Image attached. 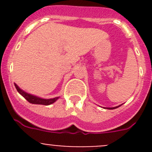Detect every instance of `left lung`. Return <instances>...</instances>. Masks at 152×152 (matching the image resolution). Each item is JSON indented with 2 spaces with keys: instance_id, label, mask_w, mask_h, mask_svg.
I'll list each match as a JSON object with an SVG mask.
<instances>
[{
  "instance_id": "8db88e82",
  "label": "left lung",
  "mask_w": 152,
  "mask_h": 152,
  "mask_svg": "<svg viewBox=\"0 0 152 152\" xmlns=\"http://www.w3.org/2000/svg\"><path fill=\"white\" fill-rule=\"evenodd\" d=\"M118 107H119V106H118V107H111V108H108V109H110V110H114V109L118 108Z\"/></svg>"
}]
</instances>
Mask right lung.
<instances>
[{"label": "right lung", "instance_id": "add662e5", "mask_svg": "<svg viewBox=\"0 0 152 152\" xmlns=\"http://www.w3.org/2000/svg\"><path fill=\"white\" fill-rule=\"evenodd\" d=\"M15 87H16L17 90L18 91V93H20V95H22L29 102V103L31 104H42V105H49L51 104L54 103L59 97L56 98H53V99H41V98H38L37 96H34L32 95L28 94V93H26L24 92L23 90H21L20 88H19L18 85L16 84H15Z\"/></svg>", "mask_w": 152, "mask_h": 152}]
</instances>
